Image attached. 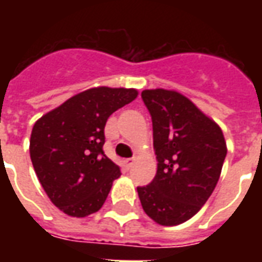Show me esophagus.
Listing matches in <instances>:
<instances>
[{
  "label": "esophagus",
  "mask_w": 262,
  "mask_h": 262,
  "mask_svg": "<svg viewBox=\"0 0 262 262\" xmlns=\"http://www.w3.org/2000/svg\"><path fill=\"white\" fill-rule=\"evenodd\" d=\"M133 163H135V159H127V160H125V167H126V170H129V168H132V165H133Z\"/></svg>",
  "instance_id": "esophagus-1"
}]
</instances>
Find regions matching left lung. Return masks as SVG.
<instances>
[{
  "label": "left lung",
  "mask_w": 262,
  "mask_h": 262,
  "mask_svg": "<svg viewBox=\"0 0 262 262\" xmlns=\"http://www.w3.org/2000/svg\"><path fill=\"white\" fill-rule=\"evenodd\" d=\"M153 122L157 174L137 187L143 210L163 226L191 219L206 203L225 163L223 132L187 97L170 90H144Z\"/></svg>",
  "instance_id": "1"
}]
</instances>
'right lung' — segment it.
Wrapping results in <instances>:
<instances>
[{"mask_svg":"<svg viewBox=\"0 0 262 262\" xmlns=\"http://www.w3.org/2000/svg\"><path fill=\"white\" fill-rule=\"evenodd\" d=\"M137 97L133 88L97 86L67 99L36 120L29 151L39 182L66 214L85 217L102 208L120 176L103 153L105 125Z\"/></svg>","mask_w":262,"mask_h":262,"instance_id":"obj_1","label":"right lung"}]
</instances>
